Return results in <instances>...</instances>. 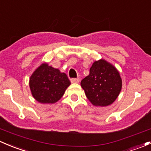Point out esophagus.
Wrapping results in <instances>:
<instances>
[{
    "label": "esophagus",
    "instance_id": "esophagus-1",
    "mask_svg": "<svg viewBox=\"0 0 151 151\" xmlns=\"http://www.w3.org/2000/svg\"><path fill=\"white\" fill-rule=\"evenodd\" d=\"M71 82L72 83H78L80 82V79L79 78H71Z\"/></svg>",
    "mask_w": 151,
    "mask_h": 151
}]
</instances>
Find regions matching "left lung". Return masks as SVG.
Wrapping results in <instances>:
<instances>
[{
    "label": "left lung",
    "instance_id": "1",
    "mask_svg": "<svg viewBox=\"0 0 151 151\" xmlns=\"http://www.w3.org/2000/svg\"><path fill=\"white\" fill-rule=\"evenodd\" d=\"M88 99L94 106H106L116 100L122 88V79L116 68L104 59L96 60L89 75L81 81Z\"/></svg>",
    "mask_w": 151,
    "mask_h": 151
}]
</instances>
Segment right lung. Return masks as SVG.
Masks as SVG:
<instances>
[{
    "mask_svg": "<svg viewBox=\"0 0 151 151\" xmlns=\"http://www.w3.org/2000/svg\"><path fill=\"white\" fill-rule=\"evenodd\" d=\"M71 82L65 73L49 66L40 65L31 74L29 80L31 94L42 104H54L61 99Z\"/></svg>",
    "mask_w": 151,
    "mask_h": 151,
    "instance_id": "right-lung-1",
    "label": "right lung"
}]
</instances>
